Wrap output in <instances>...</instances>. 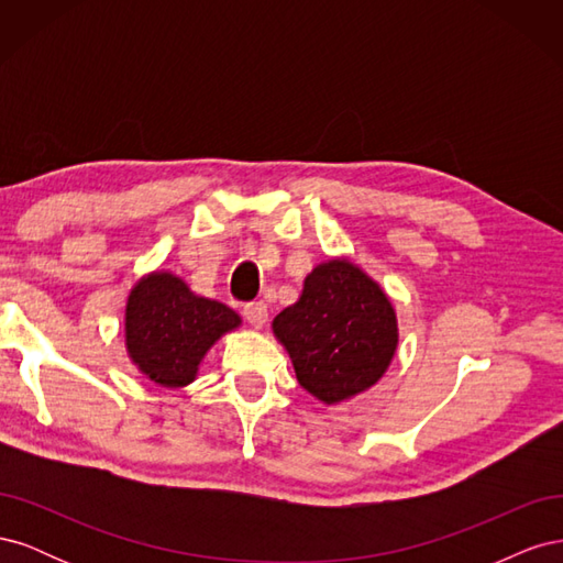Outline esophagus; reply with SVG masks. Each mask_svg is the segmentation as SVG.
<instances>
[{"instance_id":"esophagus-1","label":"esophagus","mask_w":563,"mask_h":563,"mask_svg":"<svg viewBox=\"0 0 563 563\" xmlns=\"http://www.w3.org/2000/svg\"><path fill=\"white\" fill-rule=\"evenodd\" d=\"M242 312H244V319L251 323V327H255V329L265 327V321H267V305H265L263 300L246 302Z\"/></svg>"}]
</instances>
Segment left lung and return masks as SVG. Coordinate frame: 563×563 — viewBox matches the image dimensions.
Here are the masks:
<instances>
[{
    "instance_id": "8db88e82",
    "label": "left lung",
    "mask_w": 563,
    "mask_h": 563,
    "mask_svg": "<svg viewBox=\"0 0 563 563\" xmlns=\"http://www.w3.org/2000/svg\"><path fill=\"white\" fill-rule=\"evenodd\" d=\"M298 383L323 404L376 385L395 356L397 314L383 288L345 258L317 265L296 305L272 321Z\"/></svg>"
}]
</instances>
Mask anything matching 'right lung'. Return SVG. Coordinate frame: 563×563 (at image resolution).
<instances>
[{
	"label": "right lung",
	"instance_id": "obj_1",
	"mask_svg": "<svg viewBox=\"0 0 563 563\" xmlns=\"http://www.w3.org/2000/svg\"><path fill=\"white\" fill-rule=\"evenodd\" d=\"M242 319L228 305L195 296L172 272H152L126 300V352L143 376L162 387H185L203 354Z\"/></svg>",
	"mask_w": 563,
	"mask_h": 563
}]
</instances>
